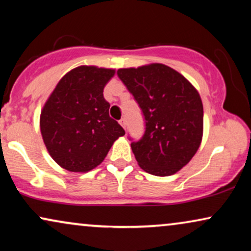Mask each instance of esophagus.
<instances>
[{"mask_svg": "<svg viewBox=\"0 0 251 251\" xmlns=\"http://www.w3.org/2000/svg\"><path fill=\"white\" fill-rule=\"evenodd\" d=\"M119 123H120V125H121L122 128L126 130V120H125V119H121V120H120V121H119Z\"/></svg>", "mask_w": 251, "mask_h": 251, "instance_id": "1", "label": "esophagus"}]
</instances>
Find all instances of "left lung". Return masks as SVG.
Segmentation results:
<instances>
[{
    "mask_svg": "<svg viewBox=\"0 0 251 251\" xmlns=\"http://www.w3.org/2000/svg\"><path fill=\"white\" fill-rule=\"evenodd\" d=\"M119 77L145 118V133L131 143L144 171L170 176L190 162L203 135V105L187 78L163 64L120 68Z\"/></svg>",
    "mask_w": 251,
    "mask_h": 251,
    "instance_id": "obj_1",
    "label": "left lung"
}]
</instances>
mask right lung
Here are the masks:
<instances>
[{"mask_svg":"<svg viewBox=\"0 0 251 251\" xmlns=\"http://www.w3.org/2000/svg\"><path fill=\"white\" fill-rule=\"evenodd\" d=\"M115 70L78 66L65 74L40 116V129L50 156L72 173L99 166L113 143L126 131L109 118L104 88Z\"/></svg>","mask_w":251,"mask_h":251,"instance_id":"add662e5","label":"right lung"}]
</instances>
